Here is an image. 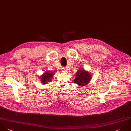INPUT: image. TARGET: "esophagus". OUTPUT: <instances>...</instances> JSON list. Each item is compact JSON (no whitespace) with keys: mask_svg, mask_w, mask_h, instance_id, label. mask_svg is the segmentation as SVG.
Segmentation results:
<instances>
[{"mask_svg":"<svg viewBox=\"0 0 131 131\" xmlns=\"http://www.w3.org/2000/svg\"><path fill=\"white\" fill-rule=\"evenodd\" d=\"M62 69H63V70L64 71H65V72H67V70H68L66 67H63Z\"/></svg>","mask_w":131,"mask_h":131,"instance_id":"1","label":"esophagus"}]
</instances>
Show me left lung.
<instances>
[{
  "label": "left lung",
  "mask_w": 131,
  "mask_h": 131,
  "mask_svg": "<svg viewBox=\"0 0 131 131\" xmlns=\"http://www.w3.org/2000/svg\"><path fill=\"white\" fill-rule=\"evenodd\" d=\"M75 75L74 82L79 85H81V86L88 84L92 79L91 74L88 71H85L84 69L77 71Z\"/></svg>",
  "instance_id": "8db88e82"
}]
</instances>
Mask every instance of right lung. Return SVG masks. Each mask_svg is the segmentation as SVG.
<instances>
[{
  "mask_svg": "<svg viewBox=\"0 0 131 131\" xmlns=\"http://www.w3.org/2000/svg\"><path fill=\"white\" fill-rule=\"evenodd\" d=\"M54 72H52V71H48L47 72L44 73L41 76H40L39 78V79L41 81L42 84H46L50 81H51V79L53 77V75Z\"/></svg>",
  "mask_w": 131,
  "mask_h": 131,
  "instance_id": "add662e5",
  "label": "right lung"
}]
</instances>
